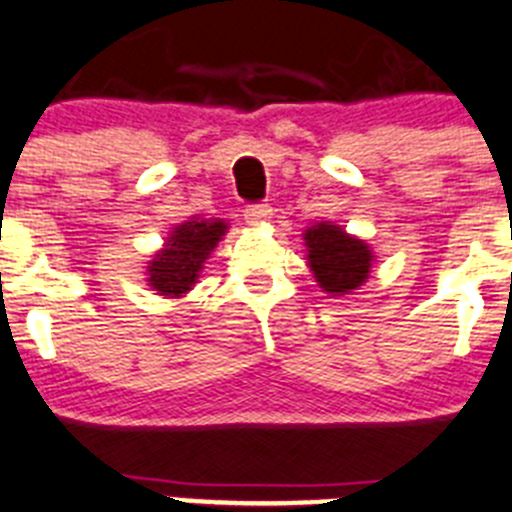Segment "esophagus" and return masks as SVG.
<instances>
[{"label": "esophagus", "instance_id": "1", "mask_svg": "<svg viewBox=\"0 0 512 512\" xmlns=\"http://www.w3.org/2000/svg\"><path fill=\"white\" fill-rule=\"evenodd\" d=\"M273 216V206L270 204H252L245 209V219L250 224H262Z\"/></svg>", "mask_w": 512, "mask_h": 512}]
</instances>
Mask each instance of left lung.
Listing matches in <instances>:
<instances>
[{
    "mask_svg": "<svg viewBox=\"0 0 512 512\" xmlns=\"http://www.w3.org/2000/svg\"><path fill=\"white\" fill-rule=\"evenodd\" d=\"M303 239H306L313 278L319 280L326 293L344 296L365 283L372 252L362 239L349 237L329 222L311 227Z\"/></svg>",
    "mask_w": 512,
    "mask_h": 512,
    "instance_id": "left-lung-1",
    "label": "left lung"
}]
</instances>
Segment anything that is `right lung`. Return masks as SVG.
Returning <instances> with one entry per match:
<instances>
[{
  "instance_id": "right-lung-1",
  "label": "right lung",
  "mask_w": 512,
  "mask_h": 512,
  "mask_svg": "<svg viewBox=\"0 0 512 512\" xmlns=\"http://www.w3.org/2000/svg\"><path fill=\"white\" fill-rule=\"evenodd\" d=\"M227 232V224L219 219H191V222L176 227L170 232L168 245L155 255L147 265L150 285L160 296L178 298L181 293L191 290L199 278V270L206 257L216 247V242Z\"/></svg>"
}]
</instances>
